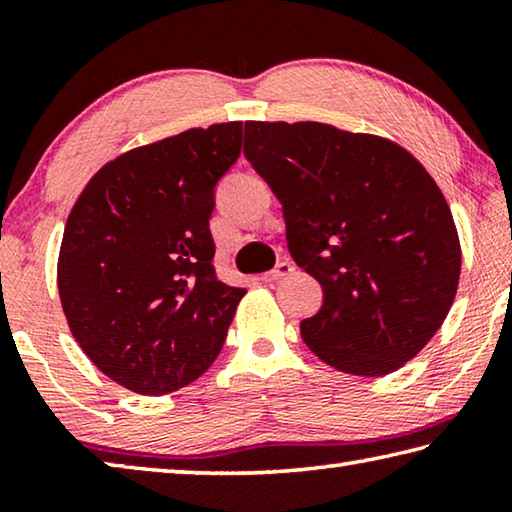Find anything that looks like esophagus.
I'll return each mask as SVG.
<instances>
[{
    "label": "esophagus",
    "mask_w": 512,
    "mask_h": 512,
    "mask_svg": "<svg viewBox=\"0 0 512 512\" xmlns=\"http://www.w3.org/2000/svg\"><path fill=\"white\" fill-rule=\"evenodd\" d=\"M293 271H296V266H293V262H289V259H282V262H277V264H275V268H271V271L262 275V280H264V282H268V284L280 282L282 277L291 275Z\"/></svg>",
    "instance_id": "1"
}]
</instances>
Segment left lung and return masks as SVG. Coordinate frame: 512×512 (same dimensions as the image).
I'll list each match as a JSON object with an SVG mask.
<instances>
[{
    "mask_svg": "<svg viewBox=\"0 0 512 512\" xmlns=\"http://www.w3.org/2000/svg\"><path fill=\"white\" fill-rule=\"evenodd\" d=\"M244 153L282 203L289 253L323 287L300 323L329 366L381 377L452 307L461 246L443 192L402 146L318 121H246Z\"/></svg>",
    "mask_w": 512,
    "mask_h": 512,
    "instance_id": "obj_1",
    "label": "left lung"
}]
</instances>
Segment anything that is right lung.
<instances>
[{"instance_id": "right-lung-1", "label": "right lung", "mask_w": 512, "mask_h": 512, "mask_svg": "<svg viewBox=\"0 0 512 512\" xmlns=\"http://www.w3.org/2000/svg\"><path fill=\"white\" fill-rule=\"evenodd\" d=\"M241 121L192 128L108 162L69 212L58 293L83 352L140 395L192 384L219 357L246 289L216 277V185Z\"/></svg>"}]
</instances>
